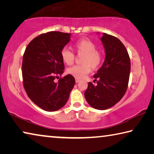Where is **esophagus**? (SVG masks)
<instances>
[{"label": "esophagus", "mask_w": 154, "mask_h": 154, "mask_svg": "<svg viewBox=\"0 0 154 154\" xmlns=\"http://www.w3.org/2000/svg\"><path fill=\"white\" fill-rule=\"evenodd\" d=\"M75 82H76V83L79 82L80 81V79H75Z\"/></svg>", "instance_id": "1"}]
</instances>
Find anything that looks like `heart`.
Here are the masks:
<instances>
[{
    "label": "heart",
    "mask_w": 154,
    "mask_h": 154,
    "mask_svg": "<svg viewBox=\"0 0 154 154\" xmlns=\"http://www.w3.org/2000/svg\"><path fill=\"white\" fill-rule=\"evenodd\" d=\"M74 47L78 53L84 54L82 59V65H75L67 69L68 74L76 79H83L89 74L93 68L100 66L102 60V54L96 50V44L89 39H81L75 42ZM62 60L67 65L74 61L75 55L71 50L63 48L60 52Z\"/></svg>",
    "instance_id": "obj_1"
}]
</instances>
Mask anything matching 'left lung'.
I'll return each instance as SVG.
<instances>
[{"instance_id": "left-lung-1", "label": "left lung", "mask_w": 154, "mask_h": 154, "mask_svg": "<svg viewBox=\"0 0 154 154\" xmlns=\"http://www.w3.org/2000/svg\"><path fill=\"white\" fill-rule=\"evenodd\" d=\"M101 41L105 49L104 62L94 75L97 85L89 82L85 97L91 106L106 110L119 102L126 92L130 59L124 45L116 37L103 33Z\"/></svg>"}]
</instances>
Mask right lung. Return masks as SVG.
Segmentation results:
<instances>
[{"mask_svg":"<svg viewBox=\"0 0 154 154\" xmlns=\"http://www.w3.org/2000/svg\"><path fill=\"white\" fill-rule=\"evenodd\" d=\"M66 32L50 31L32 40L23 55V86L29 97L42 109L52 112L66 104L75 85L73 75L59 76L65 69L60 52L70 40Z\"/></svg>","mask_w":154,"mask_h":154,"instance_id":"obj_1","label":"right lung"}]
</instances>
